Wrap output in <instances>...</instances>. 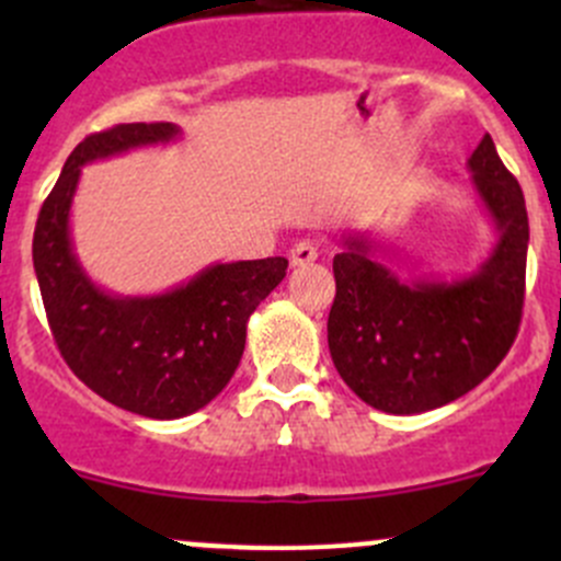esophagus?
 Segmentation results:
<instances>
[{
  "label": "esophagus",
  "instance_id": "34e87169",
  "mask_svg": "<svg viewBox=\"0 0 561 561\" xmlns=\"http://www.w3.org/2000/svg\"><path fill=\"white\" fill-rule=\"evenodd\" d=\"M317 260V247L312 241H298L296 247L290 249V265L293 268H301V265H309Z\"/></svg>",
  "mask_w": 561,
  "mask_h": 561
}]
</instances>
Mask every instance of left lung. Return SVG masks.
<instances>
[{"label": "left lung", "mask_w": 561, "mask_h": 561, "mask_svg": "<svg viewBox=\"0 0 561 561\" xmlns=\"http://www.w3.org/2000/svg\"><path fill=\"white\" fill-rule=\"evenodd\" d=\"M469 190L496 230L489 257L456 279H399L380 254L388 244L360 230L333 257L336 298L328 350L358 399L390 415L450 404L500 366L524 307V192L502 165L491 135L467 160Z\"/></svg>", "instance_id": "8db88e82"}]
</instances>
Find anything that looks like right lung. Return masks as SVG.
I'll use <instances>...</instances> for the list:
<instances>
[{
	"mask_svg": "<svg viewBox=\"0 0 561 561\" xmlns=\"http://www.w3.org/2000/svg\"><path fill=\"white\" fill-rule=\"evenodd\" d=\"M179 138L171 122L116 124L89 135L45 197L32 241L61 358L105 401L157 421L192 415L222 393L244 355L249 317L287 271L285 257L214 263L154 296H118L87 274L70 230L81 168Z\"/></svg>",
	"mask_w": 561,
	"mask_h": 561,
	"instance_id": "obj_1",
	"label": "right lung"
}]
</instances>
